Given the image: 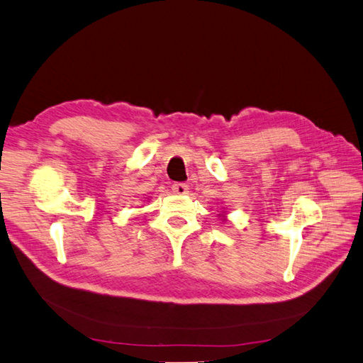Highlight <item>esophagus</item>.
Segmentation results:
<instances>
[{
  "mask_svg": "<svg viewBox=\"0 0 363 363\" xmlns=\"http://www.w3.org/2000/svg\"><path fill=\"white\" fill-rule=\"evenodd\" d=\"M172 190L174 194H178V196H184V194L189 193V185L187 184H173L172 185Z\"/></svg>",
  "mask_w": 363,
  "mask_h": 363,
  "instance_id": "esophagus-1",
  "label": "esophagus"
}]
</instances>
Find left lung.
I'll use <instances>...</instances> for the list:
<instances>
[{"label":"left lung","instance_id":"1","mask_svg":"<svg viewBox=\"0 0 363 363\" xmlns=\"http://www.w3.org/2000/svg\"><path fill=\"white\" fill-rule=\"evenodd\" d=\"M219 216H220V219H222V220H227V216H225V213H224V211L219 213Z\"/></svg>","mask_w":363,"mask_h":363}]
</instances>
